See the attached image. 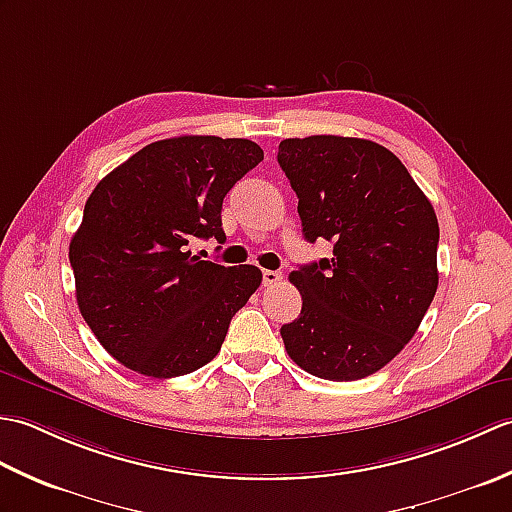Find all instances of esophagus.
Returning <instances> with one entry per match:
<instances>
[{
    "label": "esophagus",
    "instance_id": "esophagus-1",
    "mask_svg": "<svg viewBox=\"0 0 512 512\" xmlns=\"http://www.w3.org/2000/svg\"><path fill=\"white\" fill-rule=\"evenodd\" d=\"M262 281H264V286H275L277 281H281V273L279 270H264Z\"/></svg>",
    "mask_w": 512,
    "mask_h": 512
}]
</instances>
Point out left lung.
Masks as SVG:
<instances>
[{
  "instance_id": "left-lung-1",
  "label": "left lung",
  "mask_w": 512,
  "mask_h": 512,
  "mask_svg": "<svg viewBox=\"0 0 512 512\" xmlns=\"http://www.w3.org/2000/svg\"><path fill=\"white\" fill-rule=\"evenodd\" d=\"M303 237L330 259L292 270L299 317L281 328L288 356L325 380L378 372L405 347L438 290V217L407 167L365 138L279 143Z\"/></svg>"
}]
</instances>
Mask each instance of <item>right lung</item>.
Masks as SVG:
<instances>
[{
	"mask_svg": "<svg viewBox=\"0 0 512 512\" xmlns=\"http://www.w3.org/2000/svg\"><path fill=\"white\" fill-rule=\"evenodd\" d=\"M262 160L253 140L178 136L136 151L96 184L70 266L83 319L118 363L173 378L220 352L262 270L204 262L189 242H224V195Z\"/></svg>",
	"mask_w": 512,
	"mask_h": 512,
	"instance_id": "obj_1",
	"label": "right lung"
}]
</instances>
